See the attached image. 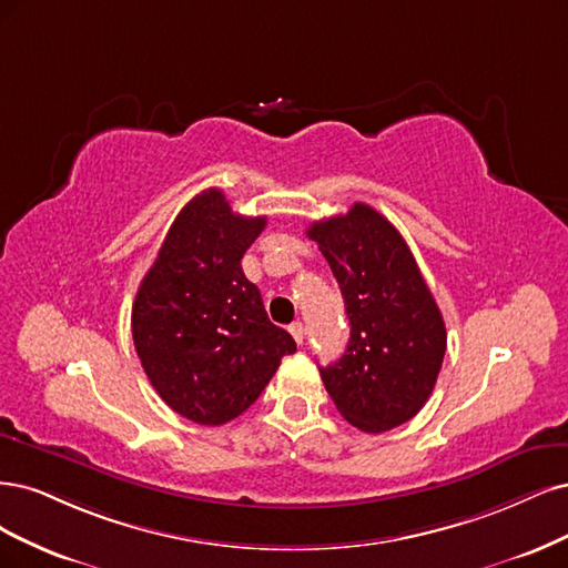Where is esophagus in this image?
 Here are the masks:
<instances>
[{
	"instance_id": "34e87169",
	"label": "esophagus",
	"mask_w": 568,
	"mask_h": 568,
	"mask_svg": "<svg viewBox=\"0 0 568 568\" xmlns=\"http://www.w3.org/2000/svg\"><path fill=\"white\" fill-rule=\"evenodd\" d=\"M287 331H290V335H292V337H295V342H297V344H302V342H304V325H302L300 321L292 323V325L287 327Z\"/></svg>"
}]
</instances>
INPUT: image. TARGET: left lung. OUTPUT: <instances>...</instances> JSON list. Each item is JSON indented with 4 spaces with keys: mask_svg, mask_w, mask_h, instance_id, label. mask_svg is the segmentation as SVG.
<instances>
[{
    "mask_svg": "<svg viewBox=\"0 0 568 568\" xmlns=\"http://www.w3.org/2000/svg\"><path fill=\"white\" fill-rule=\"evenodd\" d=\"M306 235L333 268L352 337L321 377L346 423L379 434L427 404L446 354V325L404 235L363 203Z\"/></svg>",
    "mask_w": 568,
    "mask_h": 568,
    "instance_id": "8db88e82",
    "label": "left lung"
}]
</instances>
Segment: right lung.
<instances>
[{"label":"right lung","instance_id":"add662e5","mask_svg":"<svg viewBox=\"0 0 568 568\" xmlns=\"http://www.w3.org/2000/svg\"><path fill=\"white\" fill-rule=\"evenodd\" d=\"M266 216L235 214L207 189L181 210L132 306V337L153 389L174 413L216 427L245 413L297 352L266 316L241 260Z\"/></svg>","mask_w":568,"mask_h":568}]
</instances>
